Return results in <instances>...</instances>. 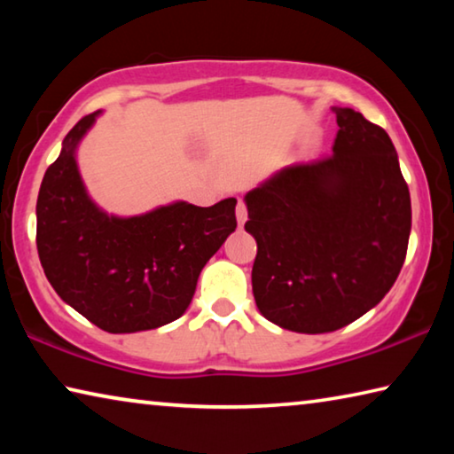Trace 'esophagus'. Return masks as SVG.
Segmentation results:
<instances>
[{
	"mask_svg": "<svg viewBox=\"0 0 454 454\" xmlns=\"http://www.w3.org/2000/svg\"><path fill=\"white\" fill-rule=\"evenodd\" d=\"M236 220H238V226H244V222L248 220V210H246V204L242 200H238V206H236Z\"/></svg>",
	"mask_w": 454,
	"mask_h": 454,
	"instance_id": "esophagus-1",
	"label": "esophagus"
}]
</instances>
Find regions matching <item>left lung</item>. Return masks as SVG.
I'll use <instances>...</instances> for the list:
<instances>
[{
	"label": "left lung",
	"mask_w": 454,
	"mask_h": 454,
	"mask_svg": "<svg viewBox=\"0 0 454 454\" xmlns=\"http://www.w3.org/2000/svg\"><path fill=\"white\" fill-rule=\"evenodd\" d=\"M333 110V156L282 168L244 196L258 310L302 334L333 333L374 309L411 236V194L388 134L352 107Z\"/></svg>",
	"instance_id": "8db88e82"
}]
</instances>
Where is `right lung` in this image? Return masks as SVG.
Returning <instances> with one entry per match:
<instances>
[{"label":"right lung","instance_id":"1","mask_svg":"<svg viewBox=\"0 0 454 454\" xmlns=\"http://www.w3.org/2000/svg\"><path fill=\"white\" fill-rule=\"evenodd\" d=\"M102 112L83 116L37 194V254L66 304L106 333L126 334L180 318L198 276L236 230V198L200 208L188 202L114 216L88 196L75 150Z\"/></svg>","mask_w":454,"mask_h":454}]
</instances>
